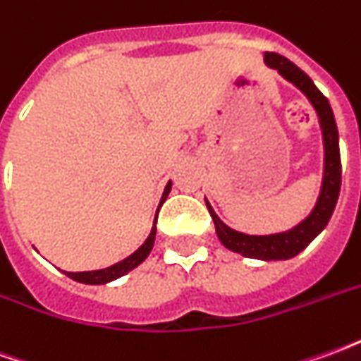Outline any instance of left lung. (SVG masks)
Listing matches in <instances>:
<instances>
[{"instance_id":"8db88e82","label":"left lung","mask_w":361,"mask_h":361,"mask_svg":"<svg viewBox=\"0 0 361 361\" xmlns=\"http://www.w3.org/2000/svg\"><path fill=\"white\" fill-rule=\"evenodd\" d=\"M265 63L271 69H276L288 82L294 85L295 89L302 90L313 106V110L317 111L319 126H321V133H323V149H325L323 181H321L317 203L300 224H295L286 232L269 235H251L238 232L219 219V214L214 212L209 201H207V209L211 212L220 243L226 250L240 253L243 257L259 259V261H284V259L295 257L300 251L305 250L323 232V228L329 224V220L333 216L338 193H341V149H338V129H336V121H334L333 108L325 96L321 94V90L315 87V82L311 81L300 67L294 66L290 59L280 54L267 51Z\"/></svg>"}]
</instances>
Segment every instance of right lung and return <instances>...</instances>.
<instances>
[{"mask_svg": "<svg viewBox=\"0 0 361 361\" xmlns=\"http://www.w3.org/2000/svg\"><path fill=\"white\" fill-rule=\"evenodd\" d=\"M170 189H172V181H168V185H166L164 193H162V199H160V204H158V211H160V207L166 201V197L170 193ZM154 238H157V219H154V224H152V230H150L149 238L145 240L139 250L131 253L129 257H126L123 261H119L116 265L108 267V269H98V271H82V272H67L63 271L69 276V279L77 280V282H82V284H108L111 280L119 279V276H123L129 271H133L135 267H139L145 261V259L149 257L150 250H152V245H154Z\"/></svg>", "mask_w": 361, "mask_h": 361, "instance_id": "add662e5", "label": "right lung"}]
</instances>
